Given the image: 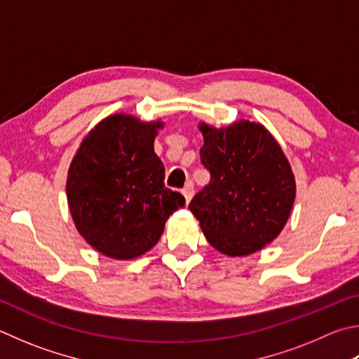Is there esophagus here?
<instances>
[{
	"label": "esophagus",
	"instance_id": "34e87169",
	"mask_svg": "<svg viewBox=\"0 0 359 359\" xmlns=\"http://www.w3.org/2000/svg\"><path fill=\"white\" fill-rule=\"evenodd\" d=\"M182 194H184V196H185V201H187V204H188V202H190L191 198L194 196V188H193L191 182H188V184L184 187V190H182Z\"/></svg>",
	"mask_w": 359,
	"mask_h": 359
}]
</instances>
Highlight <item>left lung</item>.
Here are the masks:
<instances>
[{
    "label": "left lung",
    "mask_w": 359,
    "mask_h": 359,
    "mask_svg": "<svg viewBox=\"0 0 359 359\" xmlns=\"http://www.w3.org/2000/svg\"><path fill=\"white\" fill-rule=\"evenodd\" d=\"M201 161L210 182L190 210L207 242L231 257L271 243L287 223L297 185L290 163L262 123L240 119L227 127L199 123Z\"/></svg>",
    "instance_id": "8db88e82"
}]
</instances>
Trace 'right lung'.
<instances>
[{"mask_svg": "<svg viewBox=\"0 0 359 359\" xmlns=\"http://www.w3.org/2000/svg\"><path fill=\"white\" fill-rule=\"evenodd\" d=\"M160 119L116 113L84 136L67 172V202L76 231L95 251L117 260L140 257L157 245L165 223L185 205L165 187L154 152Z\"/></svg>", "mask_w": 359, "mask_h": 359, "instance_id": "1", "label": "right lung"}]
</instances>
